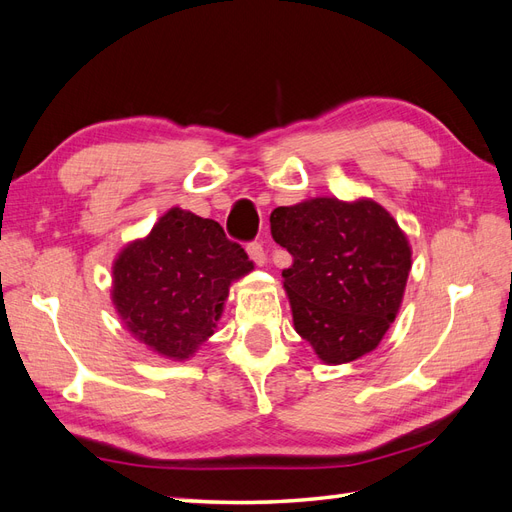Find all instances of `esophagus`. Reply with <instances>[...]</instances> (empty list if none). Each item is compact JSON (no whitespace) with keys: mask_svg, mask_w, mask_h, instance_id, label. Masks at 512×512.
Returning <instances> with one entry per match:
<instances>
[{"mask_svg":"<svg viewBox=\"0 0 512 512\" xmlns=\"http://www.w3.org/2000/svg\"><path fill=\"white\" fill-rule=\"evenodd\" d=\"M245 250H247V254H250V258L256 262V265H265L267 254H265V250H262V245L258 241L247 243Z\"/></svg>","mask_w":512,"mask_h":512,"instance_id":"34e87169","label":"esophagus"}]
</instances>
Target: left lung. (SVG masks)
<instances>
[{
  "instance_id": "1",
  "label": "left lung",
  "mask_w": 512,
  "mask_h": 512,
  "mask_svg": "<svg viewBox=\"0 0 512 512\" xmlns=\"http://www.w3.org/2000/svg\"><path fill=\"white\" fill-rule=\"evenodd\" d=\"M271 235L292 265L282 271L292 320L324 363L374 350L404 297L412 252L374 200L314 198L271 213Z\"/></svg>"
}]
</instances>
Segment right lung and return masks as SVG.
<instances>
[{"label":"right lung","instance_id":"right-lung-1","mask_svg":"<svg viewBox=\"0 0 512 512\" xmlns=\"http://www.w3.org/2000/svg\"><path fill=\"white\" fill-rule=\"evenodd\" d=\"M252 271L224 228L170 209L113 267V301L138 342L168 359H188L213 335L232 280Z\"/></svg>","mask_w":512,"mask_h":512}]
</instances>
